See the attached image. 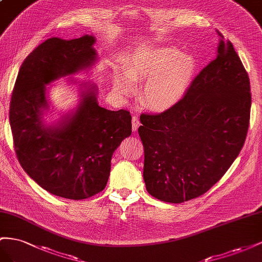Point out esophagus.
Returning a JSON list of instances; mask_svg holds the SVG:
<instances>
[{
	"label": "esophagus",
	"instance_id": "obj_1",
	"mask_svg": "<svg viewBox=\"0 0 262 262\" xmlns=\"http://www.w3.org/2000/svg\"><path fill=\"white\" fill-rule=\"evenodd\" d=\"M132 124H133V130L136 132L138 129V127L140 126V122H139V118L135 115L133 116L132 118Z\"/></svg>",
	"mask_w": 262,
	"mask_h": 262
}]
</instances>
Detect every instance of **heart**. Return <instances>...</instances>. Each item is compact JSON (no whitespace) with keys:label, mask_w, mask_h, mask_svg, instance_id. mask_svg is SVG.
<instances>
[{"label":"heart","mask_w":262,"mask_h":262,"mask_svg":"<svg viewBox=\"0 0 262 262\" xmlns=\"http://www.w3.org/2000/svg\"><path fill=\"white\" fill-rule=\"evenodd\" d=\"M198 60L176 46H145L132 54L125 68L115 67V91L126 95L133 91L134 80L147 79L141 99L148 107L169 110L180 102L192 83Z\"/></svg>","instance_id":"obj_1"}]
</instances>
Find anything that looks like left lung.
Wrapping results in <instances>:
<instances>
[{"label":"left lung","instance_id":"1","mask_svg":"<svg viewBox=\"0 0 262 262\" xmlns=\"http://www.w3.org/2000/svg\"><path fill=\"white\" fill-rule=\"evenodd\" d=\"M217 34L216 58L192 81L184 98L160 114L140 115L146 189L168 203H182L210 190L247 136L248 73L231 42Z\"/></svg>","mask_w":262,"mask_h":262}]
</instances>
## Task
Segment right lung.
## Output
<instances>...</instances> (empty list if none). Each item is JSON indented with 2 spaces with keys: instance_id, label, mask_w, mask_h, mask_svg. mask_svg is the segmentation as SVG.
<instances>
[{
  "instance_id": "right-lung-1",
  "label": "right lung",
  "mask_w": 262,
  "mask_h": 262,
  "mask_svg": "<svg viewBox=\"0 0 262 262\" xmlns=\"http://www.w3.org/2000/svg\"><path fill=\"white\" fill-rule=\"evenodd\" d=\"M95 37L66 40L52 37L21 63L10 103L15 152L25 172L42 189L69 200H84L106 186L111 159L132 134L128 111H110L98 103V89L80 84V102L71 113L48 125L46 85L91 69L98 60ZM73 81V80H71Z\"/></svg>"
}]
</instances>
